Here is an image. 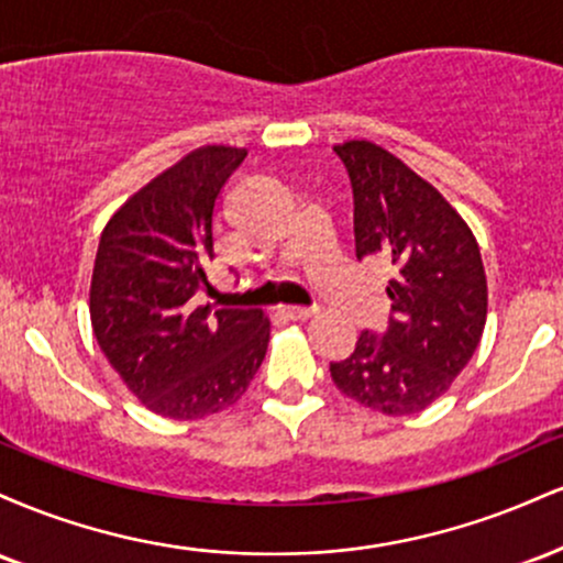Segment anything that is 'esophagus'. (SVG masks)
<instances>
[{"mask_svg":"<svg viewBox=\"0 0 563 563\" xmlns=\"http://www.w3.org/2000/svg\"><path fill=\"white\" fill-rule=\"evenodd\" d=\"M280 314L283 318H288V320H312L314 314H318V309H307V307H283L280 309Z\"/></svg>","mask_w":563,"mask_h":563,"instance_id":"obj_1","label":"esophagus"}]
</instances>
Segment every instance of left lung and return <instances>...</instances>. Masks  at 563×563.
I'll return each instance as SVG.
<instances>
[{
	"label": "left lung",
	"mask_w": 563,
	"mask_h": 563,
	"mask_svg": "<svg viewBox=\"0 0 563 563\" xmlns=\"http://www.w3.org/2000/svg\"><path fill=\"white\" fill-rule=\"evenodd\" d=\"M354 196V251L391 267L386 331L360 333L331 378L354 402L412 416L450 389L479 346L487 275L474 232L434 185L367 140L333 147Z\"/></svg>",
	"instance_id": "left-lung-1"
}]
</instances>
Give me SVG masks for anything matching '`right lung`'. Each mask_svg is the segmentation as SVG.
Masks as SVG:
<instances>
[{
  "mask_svg": "<svg viewBox=\"0 0 563 563\" xmlns=\"http://www.w3.org/2000/svg\"><path fill=\"white\" fill-rule=\"evenodd\" d=\"M243 147L203 145L151 179L106 224L89 318L102 354L147 410L196 421L235 405L260 371L269 320L260 309L196 307L209 288L214 211Z\"/></svg>",
  "mask_w": 563,
  "mask_h": 563,
  "instance_id": "obj_1",
  "label": "right lung"
}]
</instances>
